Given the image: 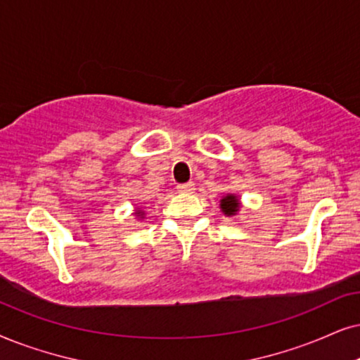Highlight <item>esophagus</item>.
I'll return each mask as SVG.
<instances>
[{
  "instance_id": "esophagus-1",
  "label": "esophagus",
  "mask_w": 360,
  "mask_h": 360,
  "mask_svg": "<svg viewBox=\"0 0 360 360\" xmlns=\"http://www.w3.org/2000/svg\"><path fill=\"white\" fill-rule=\"evenodd\" d=\"M195 188H194V184L193 183H186V184H179L177 186V191H179V193H193Z\"/></svg>"
}]
</instances>
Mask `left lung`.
<instances>
[{
    "label": "left lung",
    "instance_id": "left-lung-1",
    "mask_svg": "<svg viewBox=\"0 0 360 360\" xmlns=\"http://www.w3.org/2000/svg\"><path fill=\"white\" fill-rule=\"evenodd\" d=\"M240 209V202L239 198L234 194H227L221 199V211L226 214V216H236Z\"/></svg>",
    "mask_w": 360,
    "mask_h": 360
}]
</instances>
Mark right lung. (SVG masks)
<instances>
[{
    "label": "right lung",
    "instance_id": "right-lung-1",
    "mask_svg": "<svg viewBox=\"0 0 360 360\" xmlns=\"http://www.w3.org/2000/svg\"><path fill=\"white\" fill-rule=\"evenodd\" d=\"M136 216L143 217V216H144V211H141V209H138V211H136Z\"/></svg>",
    "mask_w": 360,
    "mask_h": 360
}]
</instances>
